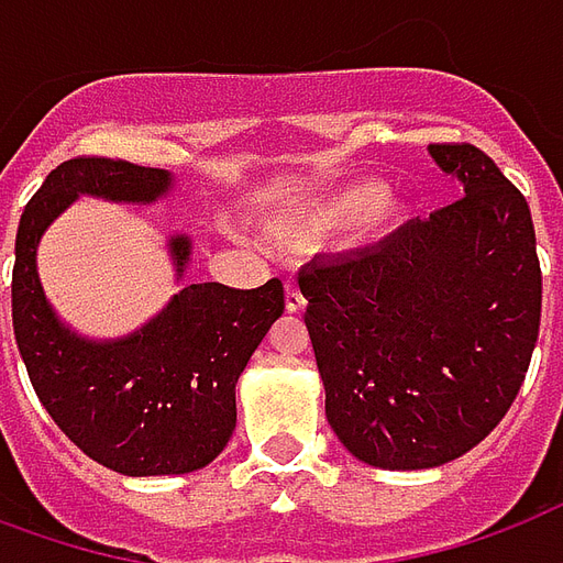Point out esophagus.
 <instances>
[{"instance_id": "obj_1", "label": "esophagus", "mask_w": 563, "mask_h": 563, "mask_svg": "<svg viewBox=\"0 0 563 563\" xmlns=\"http://www.w3.org/2000/svg\"><path fill=\"white\" fill-rule=\"evenodd\" d=\"M285 309L290 311V314L306 309V297H302V290H299L297 282H287L285 285Z\"/></svg>"}]
</instances>
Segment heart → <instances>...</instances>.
<instances>
[{
    "instance_id": "heart-1",
    "label": "heart",
    "mask_w": 563,
    "mask_h": 563,
    "mask_svg": "<svg viewBox=\"0 0 563 563\" xmlns=\"http://www.w3.org/2000/svg\"><path fill=\"white\" fill-rule=\"evenodd\" d=\"M387 200V186L375 183V179H360L351 186H342L339 191H332L314 203L311 212L306 216V231H344V228H356L372 216L380 212Z\"/></svg>"
}]
</instances>
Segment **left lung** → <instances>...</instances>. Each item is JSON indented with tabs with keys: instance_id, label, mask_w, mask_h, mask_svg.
Masks as SVG:
<instances>
[{
	"instance_id": "1",
	"label": "left lung",
	"mask_w": 563,
	"mask_h": 563,
	"mask_svg": "<svg viewBox=\"0 0 563 563\" xmlns=\"http://www.w3.org/2000/svg\"><path fill=\"white\" fill-rule=\"evenodd\" d=\"M429 155L465 197L366 252L299 273L327 420L387 471L453 462L510 411L540 332L531 209L471 143Z\"/></svg>"
}]
</instances>
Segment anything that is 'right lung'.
I'll use <instances>...</instances> for the list:
<instances>
[{"mask_svg": "<svg viewBox=\"0 0 563 563\" xmlns=\"http://www.w3.org/2000/svg\"><path fill=\"white\" fill-rule=\"evenodd\" d=\"M170 183L167 170L122 158H68L26 203L14 245L11 318L29 380L68 441L125 477L188 474L228 446L236 380L285 311L278 278L252 290L203 282L183 287L162 314L117 342L80 339L59 323L35 269L47 224L77 195L152 203ZM188 254L191 240L170 236L176 276Z\"/></svg>", "mask_w": 563, "mask_h": 563, "instance_id": "obj_1", "label": "right lung"}]
</instances>
